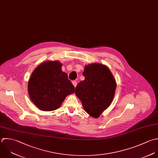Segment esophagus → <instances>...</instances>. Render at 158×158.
I'll return each mask as SVG.
<instances>
[{"label":"esophagus","mask_w":158,"mask_h":158,"mask_svg":"<svg viewBox=\"0 0 158 158\" xmlns=\"http://www.w3.org/2000/svg\"><path fill=\"white\" fill-rule=\"evenodd\" d=\"M72 83H73V85L76 87V85H77V81H72Z\"/></svg>","instance_id":"1"}]
</instances>
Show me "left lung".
I'll use <instances>...</instances> for the list:
<instances>
[{"label": "left lung", "mask_w": 158, "mask_h": 158, "mask_svg": "<svg viewBox=\"0 0 158 158\" xmlns=\"http://www.w3.org/2000/svg\"><path fill=\"white\" fill-rule=\"evenodd\" d=\"M85 77L76 86L75 94L85 111L94 118H98L111 104L116 88V81L105 65H87L82 73Z\"/></svg>", "instance_id": "left-lung-1"}]
</instances>
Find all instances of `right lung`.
I'll list each match as a JSON object with an SVG mask.
<instances>
[{
  "label": "right lung",
  "mask_w": 158,
  "mask_h": 158,
  "mask_svg": "<svg viewBox=\"0 0 158 158\" xmlns=\"http://www.w3.org/2000/svg\"><path fill=\"white\" fill-rule=\"evenodd\" d=\"M58 61H46L32 73L27 90L31 101L40 110L50 111L58 109L66 97L74 92V87L61 70Z\"/></svg>",
  "instance_id": "obj_1"
}]
</instances>
